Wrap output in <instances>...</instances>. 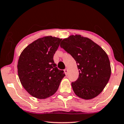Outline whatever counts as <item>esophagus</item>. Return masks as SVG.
Masks as SVG:
<instances>
[{
  "instance_id": "34e87169",
  "label": "esophagus",
  "mask_w": 124,
  "mask_h": 124,
  "mask_svg": "<svg viewBox=\"0 0 124 124\" xmlns=\"http://www.w3.org/2000/svg\"><path fill=\"white\" fill-rule=\"evenodd\" d=\"M64 72H65L66 75H67V74H68V70H67V69H65L64 70Z\"/></svg>"
}]
</instances>
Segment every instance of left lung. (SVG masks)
<instances>
[{
	"label": "left lung",
	"instance_id": "1",
	"mask_svg": "<svg viewBox=\"0 0 124 124\" xmlns=\"http://www.w3.org/2000/svg\"><path fill=\"white\" fill-rule=\"evenodd\" d=\"M60 46L77 63L79 77L71 83L74 93L84 100L100 94L111 75L110 61L105 51L93 40L80 35L64 39Z\"/></svg>",
	"mask_w": 124,
	"mask_h": 124
}]
</instances>
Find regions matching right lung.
Masks as SVG:
<instances>
[{"label":"right lung","instance_id":"obj_1","mask_svg":"<svg viewBox=\"0 0 124 124\" xmlns=\"http://www.w3.org/2000/svg\"><path fill=\"white\" fill-rule=\"evenodd\" d=\"M61 40L51 36L40 38L28 45L20 55L17 66L20 81L35 98L45 99L53 95L65 76L53 59Z\"/></svg>","mask_w":124,"mask_h":124}]
</instances>
